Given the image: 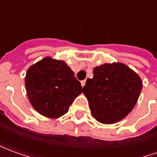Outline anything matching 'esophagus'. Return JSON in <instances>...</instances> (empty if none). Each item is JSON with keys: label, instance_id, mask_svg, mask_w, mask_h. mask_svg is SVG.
Returning <instances> with one entry per match:
<instances>
[{"label": "esophagus", "instance_id": "obj_1", "mask_svg": "<svg viewBox=\"0 0 157 157\" xmlns=\"http://www.w3.org/2000/svg\"><path fill=\"white\" fill-rule=\"evenodd\" d=\"M81 84H82V86H84L86 85V80H84V81H82V82H81Z\"/></svg>", "mask_w": 157, "mask_h": 157}]
</instances>
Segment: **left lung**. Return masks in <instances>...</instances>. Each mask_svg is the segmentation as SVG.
<instances>
[{
  "instance_id": "left-lung-1",
  "label": "left lung",
  "mask_w": 157,
  "mask_h": 157,
  "mask_svg": "<svg viewBox=\"0 0 157 157\" xmlns=\"http://www.w3.org/2000/svg\"><path fill=\"white\" fill-rule=\"evenodd\" d=\"M142 90L140 75L123 63L103 64L93 69L83 93L92 115L102 124L120 121L131 112Z\"/></svg>"
}]
</instances>
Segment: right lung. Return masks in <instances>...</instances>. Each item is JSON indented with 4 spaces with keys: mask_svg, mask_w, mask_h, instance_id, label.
Segmentation results:
<instances>
[{
    "mask_svg": "<svg viewBox=\"0 0 157 157\" xmlns=\"http://www.w3.org/2000/svg\"><path fill=\"white\" fill-rule=\"evenodd\" d=\"M25 86L29 102L41 115L58 118L68 112L82 86L64 60L42 59L26 73Z\"/></svg>",
    "mask_w": 157,
    "mask_h": 157,
    "instance_id": "right-lung-1",
    "label": "right lung"
}]
</instances>
